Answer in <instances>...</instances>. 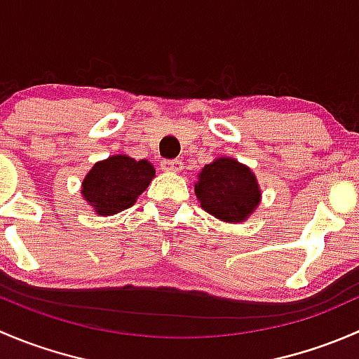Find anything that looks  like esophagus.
I'll use <instances>...</instances> for the list:
<instances>
[{
  "mask_svg": "<svg viewBox=\"0 0 359 359\" xmlns=\"http://www.w3.org/2000/svg\"><path fill=\"white\" fill-rule=\"evenodd\" d=\"M161 166L166 172H180L182 170V161L180 159H165L161 163Z\"/></svg>",
  "mask_w": 359,
  "mask_h": 359,
  "instance_id": "esophagus-1",
  "label": "esophagus"
}]
</instances>
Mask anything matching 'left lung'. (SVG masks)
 Segmentation results:
<instances>
[{
	"label": "left lung",
	"mask_w": 359,
	"mask_h": 359,
	"mask_svg": "<svg viewBox=\"0 0 359 359\" xmlns=\"http://www.w3.org/2000/svg\"><path fill=\"white\" fill-rule=\"evenodd\" d=\"M194 193L206 212L226 222L245 220L260 201L255 175L248 166L231 158L205 165Z\"/></svg>",
	"instance_id": "8db88e82"
}]
</instances>
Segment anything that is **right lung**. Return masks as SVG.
Listing matches in <instances>:
<instances>
[{
	"mask_svg": "<svg viewBox=\"0 0 359 359\" xmlns=\"http://www.w3.org/2000/svg\"><path fill=\"white\" fill-rule=\"evenodd\" d=\"M154 177V166L146 159L119 154L93 165L83 180V196L99 215H112L130 208Z\"/></svg>",
	"mask_w": 359,
	"mask_h": 359,
	"instance_id": "add662e5",
	"label": "right lung"
}]
</instances>
